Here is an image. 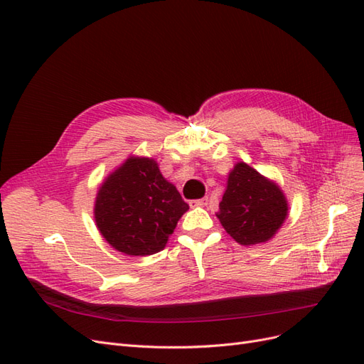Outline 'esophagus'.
I'll list each match as a JSON object with an SVG mask.
<instances>
[{"mask_svg": "<svg viewBox=\"0 0 364 364\" xmlns=\"http://www.w3.org/2000/svg\"><path fill=\"white\" fill-rule=\"evenodd\" d=\"M208 197H203V199H196L190 200V206H206L208 205Z\"/></svg>", "mask_w": 364, "mask_h": 364, "instance_id": "34e87169", "label": "esophagus"}]
</instances>
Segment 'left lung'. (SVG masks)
Masks as SVG:
<instances>
[{"label": "left lung", "instance_id": "obj_1", "mask_svg": "<svg viewBox=\"0 0 364 364\" xmlns=\"http://www.w3.org/2000/svg\"><path fill=\"white\" fill-rule=\"evenodd\" d=\"M282 191L255 168L240 162L230 171L217 217L240 245L264 243L287 217Z\"/></svg>", "mask_w": 364, "mask_h": 364}]
</instances>
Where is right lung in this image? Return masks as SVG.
I'll list each match as a JSON object with an SVG mask.
<instances>
[{
  "mask_svg": "<svg viewBox=\"0 0 364 364\" xmlns=\"http://www.w3.org/2000/svg\"><path fill=\"white\" fill-rule=\"evenodd\" d=\"M186 209L188 203L162 178L155 161L130 158L98 190L95 222L112 247L144 257L165 247Z\"/></svg>",
  "mask_w": 364,
  "mask_h": 364,
  "instance_id": "obj_1",
  "label": "right lung"
}]
</instances>
